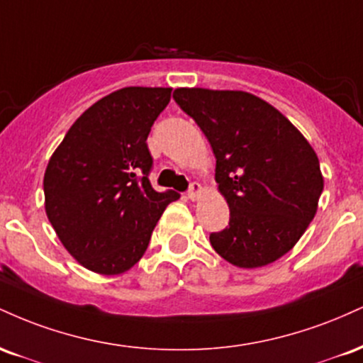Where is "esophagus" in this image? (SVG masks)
I'll list each match as a JSON object with an SVG mask.
<instances>
[{
	"label": "esophagus",
	"instance_id": "esophagus-1",
	"mask_svg": "<svg viewBox=\"0 0 363 363\" xmlns=\"http://www.w3.org/2000/svg\"><path fill=\"white\" fill-rule=\"evenodd\" d=\"M201 191H203L201 184H199V182L193 181V182H191V184H189V189H187V198L193 199V201H196V199H198L199 196H201Z\"/></svg>",
	"mask_w": 363,
	"mask_h": 363
}]
</instances>
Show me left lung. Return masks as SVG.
Listing matches in <instances>:
<instances>
[{"mask_svg": "<svg viewBox=\"0 0 363 363\" xmlns=\"http://www.w3.org/2000/svg\"><path fill=\"white\" fill-rule=\"evenodd\" d=\"M172 97L210 141L215 179L230 208L227 227L210 234L213 249L239 268L277 261L309 227L323 193L309 141L247 91L177 89Z\"/></svg>", "mask_w": 363, "mask_h": 363, "instance_id": "1", "label": "left lung"}]
</instances>
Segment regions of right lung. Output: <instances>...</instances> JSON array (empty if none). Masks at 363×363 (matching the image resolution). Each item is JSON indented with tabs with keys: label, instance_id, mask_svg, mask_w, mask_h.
I'll use <instances>...</instances> for the list:
<instances>
[{
	"label": "right lung",
	"instance_id": "add662e5",
	"mask_svg": "<svg viewBox=\"0 0 363 363\" xmlns=\"http://www.w3.org/2000/svg\"><path fill=\"white\" fill-rule=\"evenodd\" d=\"M172 89L128 86L95 102L74 121L44 176L45 213L77 261L121 274L147 251L172 189L150 184L147 138Z\"/></svg>",
	"mask_w": 363,
	"mask_h": 363
}]
</instances>
